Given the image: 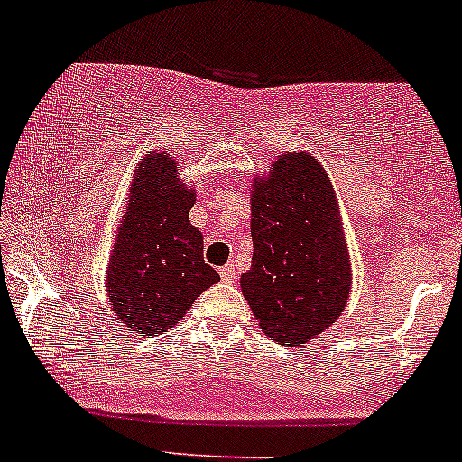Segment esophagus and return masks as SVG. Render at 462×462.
Masks as SVG:
<instances>
[{
    "mask_svg": "<svg viewBox=\"0 0 462 462\" xmlns=\"http://www.w3.org/2000/svg\"><path fill=\"white\" fill-rule=\"evenodd\" d=\"M219 277H221V282H226V283L235 282V266H232V264L221 266L219 268Z\"/></svg>",
    "mask_w": 462,
    "mask_h": 462,
    "instance_id": "1",
    "label": "esophagus"
}]
</instances>
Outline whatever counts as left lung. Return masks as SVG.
Returning <instances> with one entry per match:
<instances>
[{"label": "left lung", "mask_w": 462, "mask_h": 462, "mask_svg": "<svg viewBox=\"0 0 462 462\" xmlns=\"http://www.w3.org/2000/svg\"><path fill=\"white\" fill-rule=\"evenodd\" d=\"M251 238L241 290L262 332L291 347L335 324L352 271L335 189L311 153L279 155L273 171L255 177Z\"/></svg>", "instance_id": "left-lung-1"}]
</instances>
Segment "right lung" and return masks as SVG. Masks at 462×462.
<instances>
[{"label": "right lung", "mask_w": 462, "mask_h": 462, "mask_svg": "<svg viewBox=\"0 0 462 462\" xmlns=\"http://www.w3.org/2000/svg\"><path fill=\"white\" fill-rule=\"evenodd\" d=\"M194 202L171 155L155 151L138 163L106 271L110 305L138 335L172 328L219 282L202 258L200 230L189 224Z\"/></svg>", "instance_id": "right-lung-1"}]
</instances>
